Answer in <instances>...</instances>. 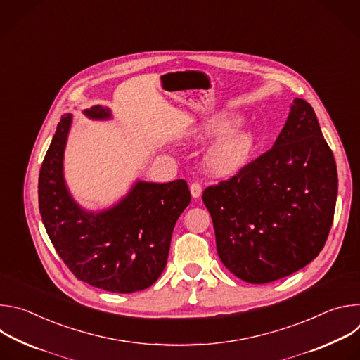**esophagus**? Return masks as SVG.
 Here are the masks:
<instances>
[{"label": "esophagus", "mask_w": 360, "mask_h": 360, "mask_svg": "<svg viewBox=\"0 0 360 360\" xmlns=\"http://www.w3.org/2000/svg\"><path fill=\"white\" fill-rule=\"evenodd\" d=\"M189 189H191V195H192L195 199L199 198L200 193H202V186H200L199 182H192L191 186H189Z\"/></svg>", "instance_id": "esophagus-1"}]
</instances>
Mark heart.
<instances>
[{"mask_svg": "<svg viewBox=\"0 0 360 360\" xmlns=\"http://www.w3.org/2000/svg\"><path fill=\"white\" fill-rule=\"evenodd\" d=\"M239 124L233 115H218L200 129L203 136H218ZM255 148V136L249 131H235L221 138L205 157V168L214 176H231L243 168Z\"/></svg>", "mask_w": 360, "mask_h": 360, "instance_id": "1", "label": "heart"}]
</instances>
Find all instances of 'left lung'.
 <instances>
[{
	"instance_id": "8db88e82",
	"label": "left lung",
	"mask_w": 360,
	"mask_h": 360,
	"mask_svg": "<svg viewBox=\"0 0 360 360\" xmlns=\"http://www.w3.org/2000/svg\"><path fill=\"white\" fill-rule=\"evenodd\" d=\"M338 171L316 114L295 98L274 146L228 181L208 186L222 264L249 283H269L309 262L328 239Z\"/></svg>"
}]
</instances>
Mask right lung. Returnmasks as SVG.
Wrapping results in <instances>:
<instances>
[{
  "mask_svg": "<svg viewBox=\"0 0 360 360\" xmlns=\"http://www.w3.org/2000/svg\"><path fill=\"white\" fill-rule=\"evenodd\" d=\"M84 114L110 120V108ZM72 115H63L38 179L39 214L60 258L91 286L132 293L157 282L167 266L174 226L191 202L184 179L138 181L114 207L89 212L74 200L64 179V150Z\"/></svg>",
  "mask_w": 360,
  "mask_h": 360,
  "instance_id": "add662e5",
  "label": "right lung"
}]
</instances>
